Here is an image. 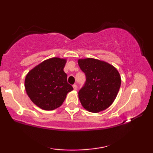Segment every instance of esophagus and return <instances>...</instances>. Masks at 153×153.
<instances>
[{
	"label": "esophagus",
	"instance_id": "1",
	"mask_svg": "<svg viewBox=\"0 0 153 153\" xmlns=\"http://www.w3.org/2000/svg\"><path fill=\"white\" fill-rule=\"evenodd\" d=\"M72 86H73V88H74V91H76V90L77 89V85L76 84H74Z\"/></svg>",
	"mask_w": 153,
	"mask_h": 153
}]
</instances>
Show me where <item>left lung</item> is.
Instances as JSON below:
<instances>
[{"instance_id":"8db88e82","label":"left lung","mask_w":153,"mask_h":153,"mask_svg":"<svg viewBox=\"0 0 153 153\" xmlns=\"http://www.w3.org/2000/svg\"><path fill=\"white\" fill-rule=\"evenodd\" d=\"M78 64L86 80L79 91L81 105L89 112L98 113L111 105L121 84L118 70L108 62L94 58L79 59Z\"/></svg>"}]
</instances>
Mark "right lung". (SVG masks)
Wrapping results in <instances>:
<instances>
[{
  "instance_id": "obj_1",
  "label": "right lung",
  "mask_w": 153,
  "mask_h": 153,
  "mask_svg": "<svg viewBox=\"0 0 153 153\" xmlns=\"http://www.w3.org/2000/svg\"><path fill=\"white\" fill-rule=\"evenodd\" d=\"M66 59L52 58L35 67L26 75L25 88L33 103L42 109L59 107L73 88L63 71Z\"/></svg>"
}]
</instances>
